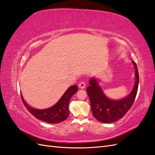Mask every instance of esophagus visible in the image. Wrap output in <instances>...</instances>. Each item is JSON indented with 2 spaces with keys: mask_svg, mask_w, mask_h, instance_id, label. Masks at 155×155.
Wrapping results in <instances>:
<instances>
[{
  "mask_svg": "<svg viewBox=\"0 0 155 155\" xmlns=\"http://www.w3.org/2000/svg\"><path fill=\"white\" fill-rule=\"evenodd\" d=\"M78 87L80 88H81V89H84L85 87H86V83H85V82H81L80 83H79V84H78Z\"/></svg>",
  "mask_w": 155,
  "mask_h": 155,
  "instance_id": "esophagus-1",
  "label": "esophagus"
}]
</instances>
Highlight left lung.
Instances as JSON below:
<instances>
[{
  "mask_svg": "<svg viewBox=\"0 0 155 155\" xmlns=\"http://www.w3.org/2000/svg\"><path fill=\"white\" fill-rule=\"evenodd\" d=\"M135 68V84L131 92L120 100H112L105 94L97 79L92 77L86 88L93 116L103 123H112L125 115L133 105L137 92L139 73L136 63L132 61Z\"/></svg>",
  "mask_w": 155,
  "mask_h": 155,
  "instance_id": "8db88e82",
  "label": "left lung"
}]
</instances>
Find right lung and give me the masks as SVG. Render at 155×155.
Segmentation results:
<instances>
[{
	"label": "right lung",
	"instance_id": "obj_1",
	"mask_svg": "<svg viewBox=\"0 0 155 155\" xmlns=\"http://www.w3.org/2000/svg\"><path fill=\"white\" fill-rule=\"evenodd\" d=\"M77 90L78 87L77 85L70 86L56 104L51 107L45 109H37L32 107L25 102L21 94V96L25 107L35 117L48 123L57 124L68 118L70 113L68 109L70 99L77 92Z\"/></svg>",
	"mask_w": 155,
	"mask_h": 155
}]
</instances>
